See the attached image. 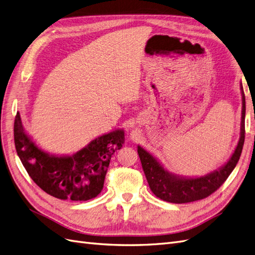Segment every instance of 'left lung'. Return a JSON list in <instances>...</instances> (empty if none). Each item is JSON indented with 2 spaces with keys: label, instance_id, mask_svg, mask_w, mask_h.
Here are the masks:
<instances>
[{
  "label": "left lung",
  "instance_id": "obj_1",
  "mask_svg": "<svg viewBox=\"0 0 255 255\" xmlns=\"http://www.w3.org/2000/svg\"><path fill=\"white\" fill-rule=\"evenodd\" d=\"M242 90V122L241 137L231 157L218 169L202 176H183L169 172L164 168L158 159L142 146H137L143 172L150 189L157 198L170 203H188L198 201L212 195L225 183L229 175L234 170L243 151L245 141V116L246 99L241 84Z\"/></svg>",
  "mask_w": 255,
  "mask_h": 255
}]
</instances>
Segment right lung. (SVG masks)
Here are the masks:
<instances>
[{
	"label": "right lung",
	"mask_w": 255,
	"mask_h": 255,
	"mask_svg": "<svg viewBox=\"0 0 255 255\" xmlns=\"http://www.w3.org/2000/svg\"><path fill=\"white\" fill-rule=\"evenodd\" d=\"M13 136L18 156L32 180L47 194L72 201H87L102 191L113 154L125 141V130L119 128L95 138L72 155H56L36 144L19 113Z\"/></svg>",
	"instance_id": "1"
}]
</instances>
